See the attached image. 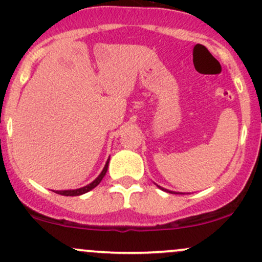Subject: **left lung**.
<instances>
[{
	"instance_id": "left-lung-1",
	"label": "left lung",
	"mask_w": 262,
	"mask_h": 262,
	"mask_svg": "<svg viewBox=\"0 0 262 262\" xmlns=\"http://www.w3.org/2000/svg\"><path fill=\"white\" fill-rule=\"evenodd\" d=\"M161 188V187H160ZM161 189H164V188H161ZM165 191H166V189H165ZM167 192H170V191H167Z\"/></svg>"
}]
</instances>
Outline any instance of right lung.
I'll use <instances>...</instances> for the list:
<instances>
[{
	"instance_id": "right-lung-1",
	"label": "right lung",
	"mask_w": 262,
	"mask_h": 262,
	"mask_svg": "<svg viewBox=\"0 0 262 262\" xmlns=\"http://www.w3.org/2000/svg\"><path fill=\"white\" fill-rule=\"evenodd\" d=\"M108 162H110V159H108V160H107L106 165H104V169L102 170V172L100 173V176H98L97 179L95 180V181L90 183V185L85 186V187L77 188V189H69V191H54V192H55V193H58V194H61V196H80V194H83V193H86V192L91 191L92 188H95L96 186H97L98 183L102 181V179H103L104 175H106L107 169H108Z\"/></svg>"
}]
</instances>
